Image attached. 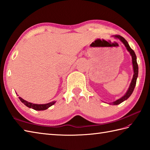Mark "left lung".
<instances>
[{
	"label": "left lung",
	"mask_w": 150,
	"mask_h": 150,
	"mask_svg": "<svg viewBox=\"0 0 150 150\" xmlns=\"http://www.w3.org/2000/svg\"><path fill=\"white\" fill-rule=\"evenodd\" d=\"M115 37L117 38V39H119L121 41V42H122L124 44V46H126L127 50L128 51V52L130 53V55H132V63H133V71H134V74H133V76L132 81L131 84H130L129 88L128 89V91L126 92V93L122 97H121L120 98H119V99H118L116 101H115L113 103V104L117 105V104H120L121 103H122L123 101L126 100V99H128V98L129 97L130 95L132 94L133 90H134V88L135 87V85H136L137 79V77H138L139 68H138L137 62V57H136L135 53L134 52V51H133L131 48V47H130L128 42H127V41L125 40V39H124V37H122V36H120V35H115Z\"/></svg>",
	"instance_id": "1"
}]
</instances>
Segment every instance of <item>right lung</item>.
Masks as SVG:
<instances>
[{
	"instance_id": "1",
	"label": "right lung",
	"mask_w": 150,
	"mask_h": 150,
	"mask_svg": "<svg viewBox=\"0 0 150 150\" xmlns=\"http://www.w3.org/2000/svg\"><path fill=\"white\" fill-rule=\"evenodd\" d=\"M18 98H19V99H20V100L22 102V103L24 104V105H26L27 107L32 108V109H33L35 110H38V111L45 110L47 109V108H48L49 107L52 106V105H53L55 103V101H53V102H52V103H47V104H33V103H29V102H28L26 100L22 99L21 97H18Z\"/></svg>"
}]
</instances>
